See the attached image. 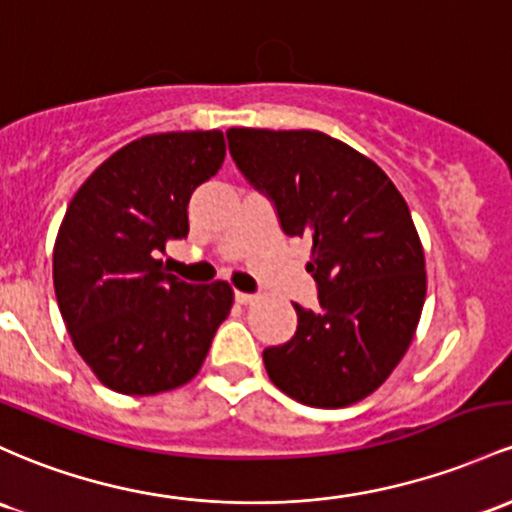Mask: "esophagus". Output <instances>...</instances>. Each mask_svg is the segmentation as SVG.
I'll use <instances>...</instances> for the list:
<instances>
[{"mask_svg": "<svg viewBox=\"0 0 512 512\" xmlns=\"http://www.w3.org/2000/svg\"><path fill=\"white\" fill-rule=\"evenodd\" d=\"M235 301H238V303H252V301H257V296L255 294H245V291H235Z\"/></svg>", "mask_w": 512, "mask_h": 512, "instance_id": "34e87169", "label": "esophagus"}]
</instances>
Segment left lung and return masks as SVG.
<instances>
[{
  "instance_id": "obj_1",
  "label": "left lung",
  "mask_w": 512,
  "mask_h": 512,
  "mask_svg": "<svg viewBox=\"0 0 512 512\" xmlns=\"http://www.w3.org/2000/svg\"><path fill=\"white\" fill-rule=\"evenodd\" d=\"M243 177L272 201L286 235L311 238L316 311L294 303V338L262 352L269 379L313 408L379 389L411 345L425 257L411 211L376 162L320 131L228 128Z\"/></svg>"
}]
</instances>
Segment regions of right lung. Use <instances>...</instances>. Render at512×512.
Listing matches in <instances>:
<instances>
[{
    "instance_id": "1",
    "label": "right lung",
    "mask_w": 512,
    "mask_h": 512,
    "mask_svg": "<svg viewBox=\"0 0 512 512\" xmlns=\"http://www.w3.org/2000/svg\"><path fill=\"white\" fill-rule=\"evenodd\" d=\"M221 131L157 133L116 150L67 206L53 284L72 345L111 391L150 396L194 379L233 306L226 282L187 284L160 252L189 233L194 189L221 170Z\"/></svg>"
}]
</instances>
